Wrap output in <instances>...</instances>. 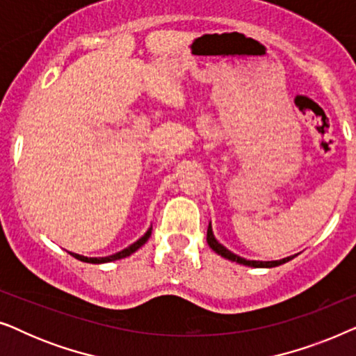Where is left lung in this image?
I'll return each mask as SVG.
<instances>
[{"label":"left lung","instance_id":"8db88e82","mask_svg":"<svg viewBox=\"0 0 356 356\" xmlns=\"http://www.w3.org/2000/svg\"><path fill=\"white\" fill-rule=\"evenodd\" d=\"M207 243H209V246L212 248V251H216L217 254H220L222 257H225V259H228V261L238 262V264H243V266H248V267H266V269H269V267H277L280 264H285V262H289L290 259H293V256L284 257V259H279V261H250V259H245V257L235 254V252L227 250L225 246L220 245V243L217 241V238L213 236L211 223H209V228H207Z\"/></svg>","mask_w":356,"mask_h":356}]
</instances>
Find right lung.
<instances>
[{
    "instance_id": "1",
    "label": "right lung",
    "mask_w": 356,
    "mask_h": 356,
    "mask_svg": "<svg viewBox=\"0 0 356 356\" xmlns=\"http://www.w3.org/2000/svg\"><path fill=\"white\" fill-rule=\"evenodd\" d=\"M150 233H152V227L149 228L147 232L144 233L143 236L139 238L138 241H134L133 245H129L128 248H124V250H121L118 252H115V254H110V256H104V257H87V256H82V254H76V252H70L71 256H74L76 259H79L82 262H90V264H105V262H111V261H118V259H123V257H128L133 254L139 250L140 246L145 245V241L149 240Z\"/></svg>"
}]
</instances>
